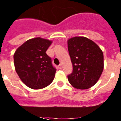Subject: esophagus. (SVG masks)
I'll use <instances>...</instances> for the list:
<instances>
[{
	"instance_id": "esophagus-1",
	"label": "esophagus",
	"mask_w": 121,
	"mask_h": 121,
	"mask_svg": "<svg viewBox=\"0 0 121 121\" xmlns=\"http://www.w3.org/2000/svg\"><path fill=\"white\" fill-rule=\"evenodd\" d=\"M58 68H59V69H61V68H62V65L60 64V65H58Z\"/></svg>"
}]
</instances>
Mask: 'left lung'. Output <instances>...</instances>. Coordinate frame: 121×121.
Masks as SVG:
<instances>
[{"label":"left lung","instance_id":"1","mask_svg":"<svg viewBox=\"0 0 121 121\" xmlns=\"http://www.w3.org/2000/svg\"><path fill=\"white\" fill-rule=\"evenodd\" d=\"M68 48L73 67L72 73L68 76L69 82L76 89L91 88L104 70L102 50L93 41L84 36L69 38Z\"/></svg>","mask_w":121,"mask_h":121}]
</instances>
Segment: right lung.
Here are the masks:
<instances>
[{"instance_id":"right-lung-1","label":"right lung","mask_w":121,"mask_h":121,"mask_svg":"<svg viewBox=\"0 0 121 121\" xmlns=\"http://www.w3.org/2000/svg\"><path fill=\"white\" fill-rule=\"evenodd\" d=\"M52 43V40L34 38L23 43L14 52L15 70L20 79L29 88L42 89L53 80L56 69L46 53Z\"/></svg>"}]
</instances>
